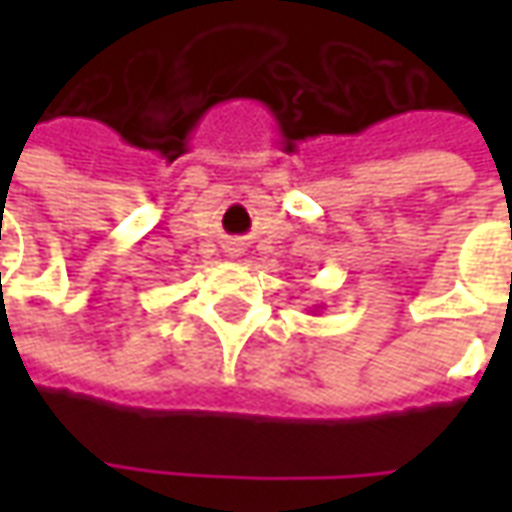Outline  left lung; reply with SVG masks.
<instances>
[{"instance_id":"left-lung-1","label":"left lung","mask_w":512,"mask_h":512,"mask_svg":"<svg viewBox=\"0 0 512 512\" xmlns=\"http://www.w3.org/2000/svg\"><path fill=\"white\" fill-rule=\"evenodd\" d=\"M310 312H321V304H315V307H312Z\"/></svg>"}]
</instances>
